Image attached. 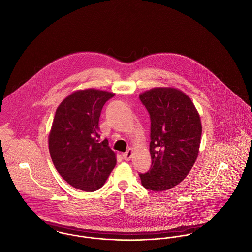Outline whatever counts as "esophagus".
Segmentation results:
<instances>
[{
	"label": "esophagus",
	"instance_id": "obj_1",
	"mask_svg": "<svg viewBox=\"0 0 252 252\" xmlns=\"http://www.w3.org/2000/svg\"><path fill=\"white\" fill-rule=\"evenodd\" d=\"M132 152H133V150H132L131 148H129L126 153H124V154H123V158H125V160H126V161L130 160V158H131L132 157Z\"/></svg>",
	"mask_w": 252,
	"mask_h": 252
}]
</instances>
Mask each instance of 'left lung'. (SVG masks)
Here are the masks:
<instances>
[{"mask_svg": "<svg viewBox=\"0 0 252 252\" xmlns=\"http://www.w3.org/2000/svg\"><path fill=\"white\" fill-rule=\"evenodd\" d=\"M150 121V169L140 174L144 188L166 191L186 178L199 151L201 121L189 96L174 88H154L140 94Z\"/></svg>", "mask_w": 252, "mask_h": 252, "instance_id": "1", "label": "left lung"}]
</instances>
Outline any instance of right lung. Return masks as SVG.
Listing matches in <instances>:
<instances>
[{
  "label": "right lung",
  "mask_w": 252,
  "mask_h": 252,
  "mask_svg": "<svg viewBox=\"0 0 252 252\" xmlns=\"http://www.w3.org/2000/svg\"><path fill=\"white\" fill-rule=\"evenodd\" d=\"M114 94L80 90L57 108L49 134V151L63 180L85 192L100 189L116 165L108 140L100 142L99 118Z\"/></svg>",
  "instance_id": "right-lung-1"
}]
</instances>
